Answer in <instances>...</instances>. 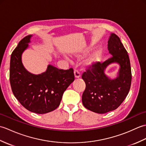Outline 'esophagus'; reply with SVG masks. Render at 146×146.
<instances>
[{
	"mask_svg": "<svg viewBox=\"0 0 146 146\" xmlns=\"http://www.w3.org/2000/svg\"><path fill=\"white\" fill-rule=\"evenodd\" d=\"M74 75H75V78H79L80 77V72L78 70H75L74 71Z\"/></svg>",
	"mask_w": 146,
	"mask_h": 146,
	"instance_id": "1",
	"label": "esophagus"
}]
</instances>
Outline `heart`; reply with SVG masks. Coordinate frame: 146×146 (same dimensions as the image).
Returning <instances> with one entry per match:
<instances>
[{
  "label": "heart",
  "mask_w": 146,
  "mask_h": 146,
  "mask_svg": "<svg viewBox=\"0 0 146 146\" xmlns=\"http://www.w3.org/2000/svg\"><path fill=\"white\" fill-rule=\"evenodd\" d=\"M92 49V46H86V47L81 49V50L73 52L72 55L73 56H74L75 58H80L87 54ZM103 54H104L103 49L100 48L96 49L91 54L89 55V56H88L85 60L84 61L85 66L86 67L93 66L94 65L97 64L100 61L102 56H103Z\"/></svg>",
  "instance_id": "b5f03b06"
}]
</instances>
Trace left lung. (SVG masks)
<instances>
[{
  "label": "left lung",
  "instance_id": "obj_1",
  "mask_svg": "<svg viewBox=\"0 0 146 146\" xmlns=\"http://www.w3.org/2000/svg\"><path fill=\"white\" fill-rule=\"evenodd\" d=\"M108 49L112 56L104 63H97L83 74L86 88L82 95L85 108L97 113H105L119 107L128 95L131 85V63L120 38L111 33ZM111 64H119L116 76L111 78L105 70Z\"/></svg>",
  "mask_w": 146,
  "mask_h": 146
}]
</instances>
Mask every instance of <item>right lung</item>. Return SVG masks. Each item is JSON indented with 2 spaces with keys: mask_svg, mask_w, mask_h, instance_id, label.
Instances as JSON below:
<instances>
[{
  "mask_svg": "<svg viewBox=\"0 0 146 146\" xmlns=\"http://www.w3.org/2000/svg\"><path fill=\"white\" fill-rule=\"evenodd\" d=\"M33 36H26L12 52L10 62V83L15 97L27 110L43 114L55 110L64 92L72 83V68L64 70L48 64L41 74L30 73L24 66L22 55L29 47Z\"/></svg>",
  "mask_w": 146,
  "mask_h": 146,
  "instance_id": "obj_1",
  "label": "right lung"
}]
</instances>
